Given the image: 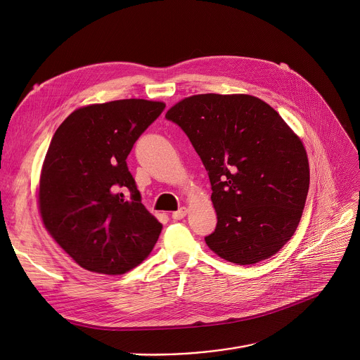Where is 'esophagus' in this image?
Returning a JSON list of instances; mask_svg holds the SVG:
<instances>
[{
  "mask_svg": "<svg viewBox=\"0 0 360 360\" xmlns=\"http://www.w3.org/2000/svg\"><path fill=\"white\" fill-rule=\"evenodd\" d=\"M186 208L185 207H182V208H179L178 211H175V212H172V218L174 219H182L185 215H186Z\"/></svg>",
  "mask_w": 360,
  "mask_h": 360,
  "instance_id": "esophagus-1",
  "label": "esophagus"
}]
</instances>
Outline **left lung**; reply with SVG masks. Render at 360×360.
<instances>
[{"label":"left lung","instance_id":"8db88e82","mask_svg":"<svg viewBox=\"0 0 360 360\" xmlns=\"http://www.w3.org/2000/svg\"><path fill=\"white\" fill-rule=\"evenodd\" d=\"M191 141L211 182L217 212L208 247L255 264L294 234L306 204V149L281 116L250 94H197L167 112Z\"/></svg>","mask_w":360,"mask_h":360}]
</instances>
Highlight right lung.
<instances>
[{"label":"right lung","mask_w":360,"mask_h":360,"mask_svg":"<svg viewBox=\"0 0 360 360\" xmlns=\"http://www.w3.org/2000/svg\"><path fill=\"white\" fill-rule=\"evenodd\" d=\"M165 103L123 99L64 120L49 146L39 189L46 230L76 263L117 276L149 255L162 224L143 207L127 155Z\"/></svg>","instance_id":"obj_1"}]
</instances>
